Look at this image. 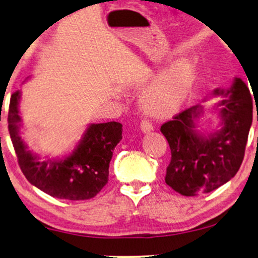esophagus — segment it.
I'll list each match as a JSON object with an SVG mask.
<instances>
[{
  "label": "esophagus",
  "instance_id": "34e87169",
  "mask_svg": "<svg viewBox=\"0 0 258 258\" xmlns=\"http://www.w3.org/2000/svg\"><path fill=\"white\" fill-rule=\"evenodd\" d=\"M140 126H141V130L144 133H150L151 130H153L152 123H151L148 119H142Z\"/></svg>",
  "mask_w": 258,
  "mask_h": 258
}]
</instances>
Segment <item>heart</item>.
Wrapping results in <instances>:
<instances>
[{
  "label": "heart",
  "mask_w": 258,
  "mask_h": 258,
  "mask_svg": "<svg viewBox=\"0 0 258 258\" xmlns=\"http://www.w3.org/2000/svg\"><path fill=\"white\" fill-rule=\"evenodd\" d=\"M195 66L186 59L175 61L142 98V107L152 116H164L182 104L195 81Z\"/></svg>",
  "instance_id": "heart-1"
}]
</instances>
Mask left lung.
I'll use <instances>...</instances> for the list:
<instances>
[{"instance_id":"1","label":"left lung","mask_w":258,"mask_h":258,"mask_svg":"<svg viewBox=\"0 0 258 258\" xmlns=\"http://www.w3.org/2000/svg\"><path fill=\"white\" fill-rule=\"evenodd\" d=\"M214 95L225 98L217 105L222 107V128L217 132L203 135L196 130L203 114L201 105L187 108L160 126L171 151L165 182L182 196L213 192L234 177L243 163L252 123L249 88L235 78L228 90L216 89Z\"/></svg>"}]
</instances>
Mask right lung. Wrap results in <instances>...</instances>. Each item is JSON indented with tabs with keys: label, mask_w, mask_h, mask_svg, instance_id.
Wrapping results in <instances>:
<instances>
[{
	"label": "right lung",
	"mask_w": 258,
	"mask_h": 258,
	"mask_svg": "<svg viewBox=\"0 0 258 258\" xmlns=\"http://www.w3.org/2000/svg\"><path fill=\"white\" fill-rule=\"evenodd\" d=\"M20 93L12 94L8 110V130L18 163L30 183L54 198L87 201L104 188L114 147L122 140V124H92L76 150L61 160H38L27 151L19 134Z\"/></svg>",
	"instance_id": "obj_1"
}]
</instances>
